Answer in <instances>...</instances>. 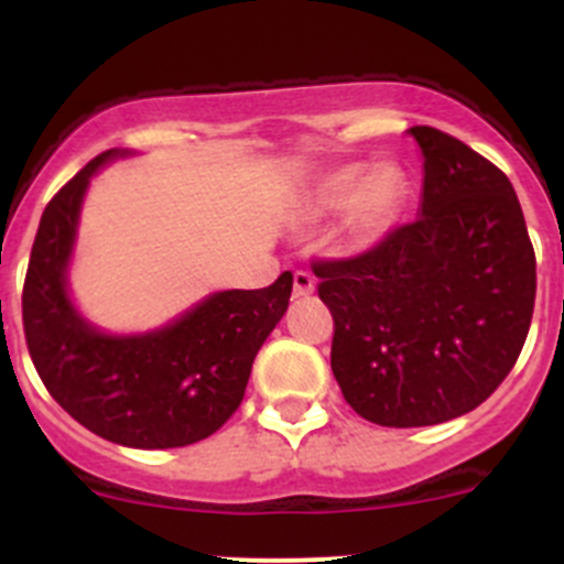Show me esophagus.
<instances>
[{"label":"esophagus","instance_id":"34e87169","mask_svg":"<svg viewBox=\"0 0 564 564\" xmlns=\"http://www.w3.org/2000/svg\"><path fill=\"white\" fill-rule=\"evenodd\" d=\"M314 289H316V281L311 272L305 270L294 272V297H308V294H314Z\"/></svg>","mask_w":564,"mask_h":564}]
</instances>
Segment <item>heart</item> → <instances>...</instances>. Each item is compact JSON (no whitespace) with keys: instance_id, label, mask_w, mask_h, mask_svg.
Returning <instances> with one entry per match:
<instances>
[{"instance_id":"heart-1","label":"heart","mask_w":564,"mask_h":564,"mask_svg":"<svg viewBox=\"0 0 564 564\" xmlns=\"http://www.w3.org/2000/svg\"><path fill=\"white\" fill-rule=\"evenodd\" d=\"M406 198V180L392 163L368 172L349 163L324 174L311 193V213L316 218L344 213V235L351 246H377L398 220Z\"/></svg>"}]
</instances>
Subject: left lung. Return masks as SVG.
<instances>
[{
    "label": "left lung",
    "mask_w": 564,
    "mask_h": 564,
    "mask_svg": "<svg viewBox=\"0 0 564 564\" xmlns=\"http://www.w3.org/2000/svg\"><path fill=\"white\" fill-rule=\"evenodd\" d=\"M417 220L344 261L314 264L335 318L346 403L388 429L447 423L502 384L534 308V250L510 180L442 130L417 124Z\"/></svg>",
    "instance_id": "left-lung-1"
}]
</instances>
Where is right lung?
Segmentation results:
<instances>
[{
    "label": "right lung",
    "instance_id": "right-lung-1",
    "mask_svg": "<svg viewBox=\"0 0 564 564\" xmlns=\"http://www.w3.org/2000/svg\"><path fill=\"white\" fill-rule=\"evenodd\" d=\"M130 150L89 161L45 207L24 283V333L45 390L73 420L122 447L207 440L235 414L250 368L292 297V272L267 289H226L147 333H106L70 297L73 250L93 176Z\"/></svg>",
    "mask_w": 564,
    "mask_h": 564
}]
</instances>
